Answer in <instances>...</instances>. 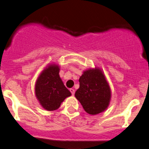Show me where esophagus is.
<instances>
[{
    "label": "esophagus",
    "mask_w": 149,
    "mask_h": 149,
    "mask_svg": "<svg viewBox=\"0 0 149 149\" xmlns=\"http://www.w3.org/2000/svg\"><path fill=\"white\" fill-rule=\"evenodd\" d=\"M70 92H71V95H74V94H75V90H74V89H73V88H71L70 89Z\"/></svg>",
    "instance_id": "esophagus-1"
}]
</instances>
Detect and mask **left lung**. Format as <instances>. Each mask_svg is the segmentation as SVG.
I'll list each match as a JSON object with an SVG mask.
<instances>
[{"label":"left lung","instance_id":"left-lung-1","mask_svg":"<svg viewBox=\"0 0 149 149\" xmlns=\"http://www.w3.org/2000/svg\"><path fill=\"white\" fill-rule=\"evenodd\" d=\"M80 87L75 97L90 115H97L109 107L111 92L105 75L100 68L83 71L79 78Z\"/></svg>","mask_w":149,"mask_h":149}]
</instances>
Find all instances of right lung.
<instances>
[{"instance_id":"1","label":"right lung","mask_w":149,"mask_h":149,"mask_svg":"<svg viewBox=\"0 0 149 149\" xmlns=\"http://www.w3.org/2000/svg\"><path fill=\"white\" fill-rule=\"evenodd\" d=\"M59 69L57 64L47 65L36 82V97L42 107L49 111L59 109L63 101L71 95L59 77Z\"/></svg>"}]
</instances>
